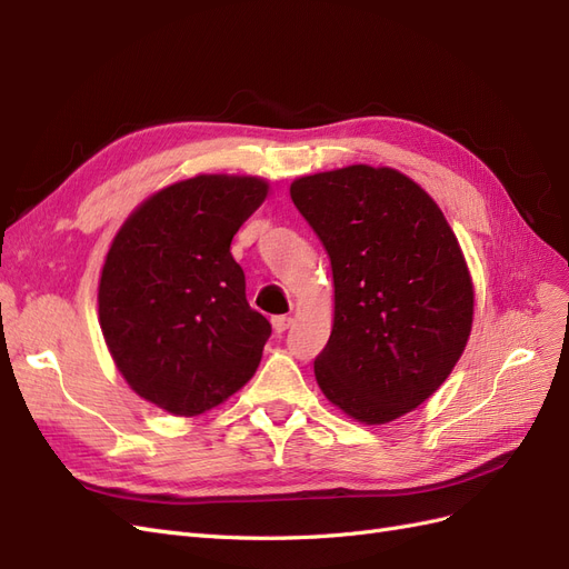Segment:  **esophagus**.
Instances as JSON below:
<instances>
[{
  "instance_id": "esophagus-1",
  "label": "esophagus",
  "mask_w": 569,
  "mask_h": 569,
  "mask_svg": "<svg viewBox=\"0 0 569 569\" xmlns=\"http://www.w3.org/2000/svg\"><path fill=\"white\" fill-rule=\"evenodd\" d=\"M289 325H291V318H287V316H274V318H272V330L278 332V335H282L284 330H289Z\"/></svg>"
}]
</instances>
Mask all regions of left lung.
Listing matches in <instances>:
<instances>
[{"mask_svg":"<svg viewBox=\"0 0 569 569\" xmlns=\"http://www.w3.org/2000/svg\"><path fill=\"white\" fill-rule=\"evenodd\" d=\"M289 194L332 263L322 393L358 422L401 418L443 385L472 330V280L451 226L393 168L306 176Z\"/></svg>","mask_w":569,"mask_h":569,"instance_id":"left-lung-1","label":"left lung"}]
</instances>
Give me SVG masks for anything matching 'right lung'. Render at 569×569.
I'll use <instances>...</instances> for the list:
<instances>
[{
	"instance_id": "1",
	"label": "right lung",
	"mask_w": 569,
	"mask_h": 569,
	"mask_svg": "<svg viewBox=\"0 0 569 569\" xmlns=\"http://www.w3.org/2000/svg\"><path fill=\"white\" fill-rule=\"evenodd\" d=\"M268 182L197 176L149 197L118 230L99 280V325L126 382L173 416L242 389L270 322L247 301L232 237Z\"/></svg>"
}]
</instances>
